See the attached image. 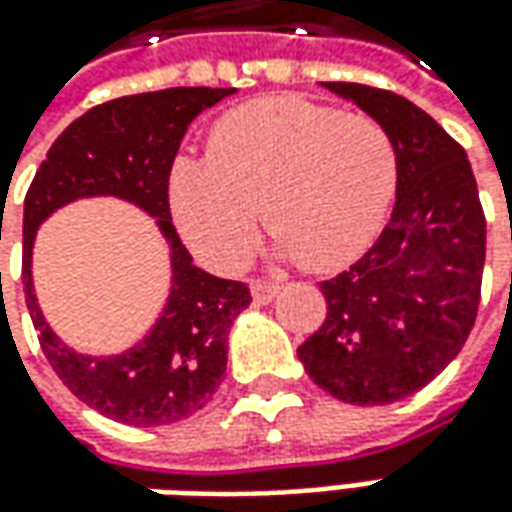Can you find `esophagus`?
<instances>
[{
	"instance_id": "34e87169",
	"label": "esophagus",
	"mask_w": 512,
	"mask_h": 512,
	"mask_svg": "<svg viewBox=\"0 0 512 512\" xmlns=\"http://www.w3.org/2000/svg\"><path fill=\"white\" fill-rule=\"evenodd\" d=\"M277 286L274 283H263V280H255L252 283V297H255L257 306H266V303H272L274 297H277Z\"/></svg>"
}]
</instances>
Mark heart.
<instances>
[{"label":"heart","mask_w":512,"mask_h":512,"mask_svg":"<svg viewBox=\"0 0 512 512\" xmlns=\"http://www.w3.org/2000/svg\"><path fill=\"white\" fill-rule=\"evenodd\" d=\"M397 178V144L374 115L272 96L223 115L209 158L175 161L169 203L184 240L212 269L235 272L249 260L260 209L280 255L328 272L374 243Z\"/></svg>","instance_id":"heart-1"}]
</instances>
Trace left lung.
<instances>
[{
  "instance_id": "left-lung-1",
  "label": "left lung",
  "mask_w": 512,
  "mask_h": 512,
  "mask_svg": "<svg viewBox=\"0 0 512 512\" xmlns=\"http://www.w3.org/2000/svg\"><path fill=\"white\" fill-rule=\"evenodd\" d=\"M331 93L397 144V203L377 243L320 283L326 320L297 348L306 374L351 405H391L445 371L476 323L487 223L465 150L408 98L351 81Z\"/></svg>"
}]
</instances>
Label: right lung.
Listing matches in <instances>:
<instances>
[{
    "instance_id": "right-lung-1",
    "label": "right lung",
    "mask_w": 512,
    "mask_h": 512,
    "mask_svg": "<svg viewBox=\"0 0 512 512\" xmlns=\"http://www.w3.org/2000/svg\"><path fill=\"white\" fill-rule=\"evenodd\" d=\"M235 90L169 87L104 101L64 130L25 195L22 283L39 345L64 385L98 414L135 428L172 425L198 414L221 388L226 340L249 286L221 280L192 263L169 212V172L189 124ZM113 194L159 218L170 243L173 289L151 334L124 355L87 358L67 349L46 326L32 291L35 229L59 205Z\"/></svg>"
}]
</instances>
